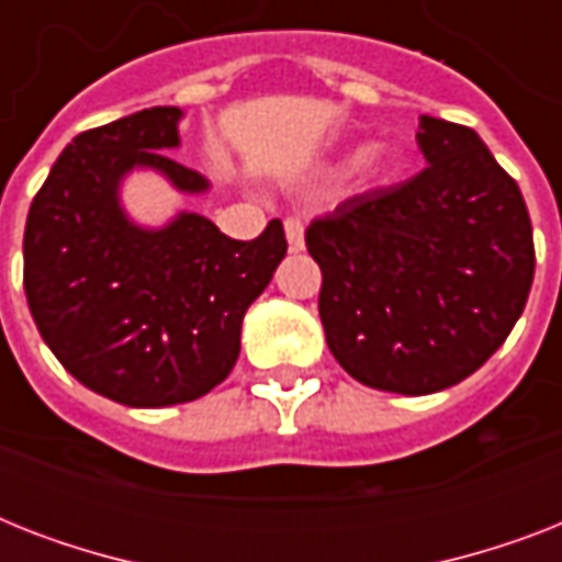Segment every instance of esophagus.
<instances>
[{"label": "esophagus", "mask_w": 562, "mask_h": 562, "mask_svg": "<svg viewBox=\"0 0 562 562\" xmlns=\"http://www.w3.org/2000/svg\"><path fill=\"white\" fill-rule=\"evenodd\" d=\"M285 238H289V247L294 250V254L303 250V221L285 218Z\"/></svg>", "instance_id": "34e87169"}]
</instances>
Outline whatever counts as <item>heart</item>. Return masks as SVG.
Masks as SVG:
<instances>
[{"mask_svg":"<svg viewBox=\"0 0 562 562\" xmlns=\"http://www.w3.org/2000/svg\"><path fill=\"white\" fill-rule=\"evenodd\" d=\"M393 166V154L384 148V145H373V148H364V151L356 157V171L361 178H379Z\"/></svg>","mask_w":562,"mask_h":562,"instance_id":"heart-1","label":"heart"}]
</instances>
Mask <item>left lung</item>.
<instances>
[{
  "label": "left lung",
  "mask_w": 562,
  "mask_h": 562,
  "mask_svg": "<svg viewBox=\"0 0 562 562\" xmlns=\"http://www.w3.org/2000/svg\"><path fill=\"white\" fill-rule=\"evenodd\" d=\"M426 169L308 224L321 321L352 379L423 396L505 344L533 282L531 215L472 127L419 116Z\"/></svg>",
  "instance_id": "obj_1"
}]
</instances>
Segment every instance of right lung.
<instances>
[{
	"instance_id": "1",
	"label": "right lung",
	"mask_w": 562,
	"mask_h": 562,
	"mask_svg": "<svg viewBox=\"0 0 562 562\" xmlns=\"http://www.w3.org/2000/svg\"><path fill=\"white\" fill-rule=\"evenodd\" d=\"M178 108L83 131L34 194L22 238V285L57 361L90 391L131 408L192 402L229 375L241 321L289 250L273 218L254 241L224 236L180 212L162 229L136 227L119 203L131 169H154L180 189L210 187L171 160Z\"/></svg>"
}]
</instances>
